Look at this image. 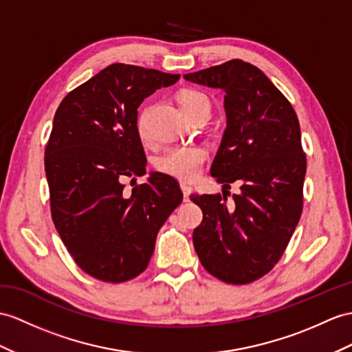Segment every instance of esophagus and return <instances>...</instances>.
Segmentation results:
<instances>
[{
	"instance_id": "esophagus-1",
	"label": "esophagus",
	"mask_w": 352,
	"mask_h": 352,
	"mask_svg": "<svg viewBox=\"0 0 352 352\" xmlns=\"http://www.w3.org/2000/svg\"><path fill=\"white\" fill-rule=\"evenodd\" d=\"M181 190H182V192H184L185 201H188V197H190V194L192 192V186L186 185V184H181Z\"/></svg>"
}]
</instances>
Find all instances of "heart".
<instances>
[{"mask_svg":"<svg viewBox=\"0 0 352 352\" xmlns=\"http://www.w3.org/2000/svg\"><path fill=\"white\" fill-rule=\"evenodd\" d=\"M203 102L210 104L209 98L199 91L186 89L179 96V106L184 113ZM137 128L140 134H144V110H142L137 118ZM206 160H208V151L203 146H173L161 153L157 160V167L162 173L181 179V181H194L200 175Z\"/></svg>","mask_w":352,"mask_h":352,"instance_id":"heart-1","label":"heart"}]
</instances>
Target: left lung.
<instances>
[{
  "label": "left lung",
  "mask_w": 352,
  "mask_h": 352,
  "mask_svg": "<svg viewBox=\"0 0 352 352\" xmlns=\"http://www.w3.org/2000/svg\"><path fill=\"white\" fill-rule=\"evenodd\" d=\"M184 77L226 94L227 126L210 175L222 188L241 184L230 204L224 192L190 195L203 212L192 233L195 252L210 275L250 284L279 261L302 215L306 157L298 119L269 77L242 59Z\"/></svg>",
  "instance_id": "left-lung-1"
}]
</instances>
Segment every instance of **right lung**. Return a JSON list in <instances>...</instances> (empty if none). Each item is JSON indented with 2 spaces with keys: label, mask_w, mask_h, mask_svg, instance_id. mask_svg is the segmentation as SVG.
I'll return each instance as SVG.
<instances>
[{
  "label": "right lung",
  "mask_w": 352,
  "mask_h": 352,
  "mask_svg": "<svg viewBox=\"0 0 352 352\" xmlns=\"http://www.w3.org/2000/svg\"><path fill=\"white\" fill-rule=\"evenodd\" d=\"M179 74L111 64L59 104L46 152L50 212L77 265L104 282L130 280L148 267L160 228L179 204L173 177L152 171L124 194L125 177L146 173L137 109Z\"/></svg>",
  "instance_id": "add662e5"
}]
</instances>
